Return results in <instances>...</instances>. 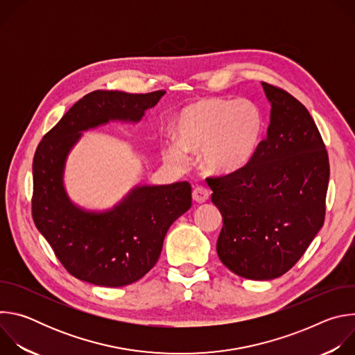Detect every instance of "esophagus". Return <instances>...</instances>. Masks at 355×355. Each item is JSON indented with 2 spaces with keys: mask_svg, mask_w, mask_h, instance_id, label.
I'll return each instance as SVG.
<instances>
[{
  "mask_svg": "<svg viewBox=\"0 0 355 355\" xmlns=\"http://www.w3.org/2000/svg\"><path fill=\"white\" fill-rule=\"evenodd\" d=\"M192 199L198 204H204L209 199V191L205 187H195L192 191Z\"/></svg>",
  "mask_w": 355,
  "mask_h": 355,
  "instance_id": "1",
  "label": "esophagus"
}]
</instances>
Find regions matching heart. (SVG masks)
Returning <instances> with one entry per match:
<instances>
[{"label": "heart", "instance_id": "1", "mask_svg": "<svg viewBox=\"0 0 355 355\" xmlns=\"http://www.w3.org/2000/svg\"><path fill=\"white\" fill-rule=\"evenodd\" d=\"M263 130V115L248 99L204 98L187 105L175 123L177 141L164 146V155L182 164L185 152L199 151V162L212 174L241 167L254 151Z\"/></svg>", "mask_w": 355, "mask_h": 355}]
</instances>
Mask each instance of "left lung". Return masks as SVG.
<instances>
[{"label": "left lung", "mask_w": 355, "mask_h": 355, "mask_svg": "<svg viewBox=\"0 0 355 355\" xmlns=\"http://www.w3.org/2000/svg\"><path fill=\"white\" fill-rule=\"evenodd\" d=\"M271 104L267 136L247 164L207 182L223 218L216 250L256 281L291 270L322 229L330 167L319 129L296 98L261 83Z\"/></svg>", "instance_id": "obj_1"}]
</instances>
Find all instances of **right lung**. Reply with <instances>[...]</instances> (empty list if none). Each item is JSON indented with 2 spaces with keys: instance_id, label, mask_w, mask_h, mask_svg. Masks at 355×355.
<instances>
[{
  "instance_id": "right-lung-1",
  "label": "right lung",
  "mask_w": 355,
  "mask_h": 355,
  "mask_svg": "<svg viewBox=\"0 0 355 355\" xmlns=\"http://www.w3.org/2000/svg\"><path fill=\"white\" fill-rule=\"evenodd\" d=\"M164 94L92 91L36 148L33 222L63 267L81 281L108 288L136 282L157 263L170 226L191 208L187 181L137 185L114 208L99 212L76 205L64 187L66 162L83 132L115 121L137 123Z\"/></svg>"
}]
</instances>
